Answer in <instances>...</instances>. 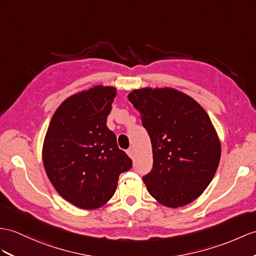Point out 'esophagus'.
I'll return each mask as SVG.
<instances>
[{
    "mask_svg": "<svg viewBox=\"0 0 256 256\" xmlns=\"http://www.w3.org/2000/svg\"><path fill=\"white\" fill-rule=\"evenodd\" d=\"M127 154L129 155L130 158H134V150L132 148H130L127 150Z\"/></svg>",
    "mask_w": 256,
    "mask_h": 256,
    "instance_id": "1",
    "label": "esophagus"
}]
</instances>
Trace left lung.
Segmentation results:
<instances>
[{
	"instance_id": "8db88e82",
	"label": "left lung",
	"mask_w": 256,
	"mask_h": 256,
	"mask_svg": "<svg viewBox=\"0 0 256 256\" xmlns=\"http://www.w3.org/2000/svg\"><path fill=\"white\" fill-rule=\"evenodd\" d=\"M128 98L151 138L153 168L142 178L148 193L172 208L194 201L210 184L222 153L208 113L174 88L132 90Z\"/></svg>"
}]
</instances>
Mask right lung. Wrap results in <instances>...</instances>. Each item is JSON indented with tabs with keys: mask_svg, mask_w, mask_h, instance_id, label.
I'll return each instance as SVG.
<instances>
[{
	"mask_svg": "<svg viewBox=\"0 0 256 256\" xmlns=\"http://www.w3.org/2000/svg\"><path fill=\"white\" fill-rule=\"evenodd\" d=\"M115 96L108 86L78 92L60 105L48 124L42 148L46 172L58 194L79 208L108 203L120 174L132 166L106 126Z\"/></svg>",
	"mask_w": 256,
	"mask_h": 256,
	"instance_id": "right-lung-1",
	"label": "right lung"
}]
</instances>
